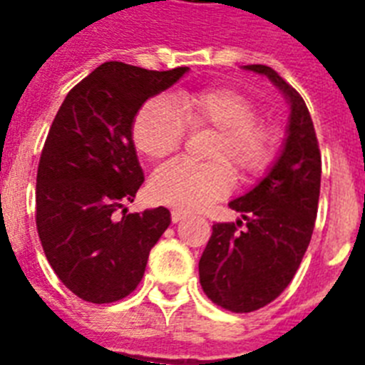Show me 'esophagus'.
Instances as JSON below:
<instances>
[{
  "mask_svg": "<svg viewBox=\"0 0 365 365\" xmlns=\"http://www.w3.org/2000/svg\"><path fill=\"white\" fill-rule=\"evenodd\" d=\"M170 217H173V223H180L183 219H187V213L182 212V210H174V212L170 213Z\"/></svg>",
  "mask_w": 365,
  "mask_h": 365,
  "instance_id": "obj_1",
  "label": "esophagus"
}]
</instances>
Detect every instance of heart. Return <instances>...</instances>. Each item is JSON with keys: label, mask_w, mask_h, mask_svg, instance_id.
I'll list each match as a JSON object with an SVG mask.
<instances>
[{"label": "heart", "mask_w": 365, "mask_h": 365, "mask_svg": "<svg viewBox=\"0 0 365 365\" xmlns=\"http://www.w3.org/2000/svg\"><path fill=\"white\" fill-rule=\"evenodd\" d=\"M250 99L229 88L153 97L133 121L136 148L152 159L173 153L183 142L189 127H210L217 131L210 150L213 163L198 165L174 159L157 168L150 178V195L170 208H206L232 189V165L242 174H257L274 155L275 136L266 123L255 120Z\"/></svg>", "instance_id": "obj_1"}]
</instances>
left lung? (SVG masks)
<instances>
[{"mask_svg":"<svg viewBox=\"0 0 365 365\" xmlns=\"http://www.w3.org/2000/svg\"><path fill=\"white\" fill-rule=\"evenodd\" d=\"M262 75L289 103L283 146L266 176L229 206L236 223H217L198 262L210 300L234 313L274 302L294 277L309 245L321 192V152L300 93L268 65H244ZM245 224L244 231L237 227Z\"/></svg>","mask_w":365,"mask_h":365,"instance_id":"8db88e82","label":"left lung"}]
</instances>
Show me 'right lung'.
Here are the masks:
<instances>
[{
	"instance_id": "obj_1",
	"label": "right lung",
	"mask_w": 365,
	"mask_h": 365,
	"mask_svg": "<svg viewBox=\"0 0 365 365\" xmlns=\"http://www.w3.org/2000/svg\"><path fill=\"white\" fill-rule=\"evenodd\" d=\"M187 71L106 61L67 93L52 121L37 170V230L56 275L82 300L131 294L170 225L163 206L125 213L144 182L133 121Z\"/></svg>"
}]
</instances>
